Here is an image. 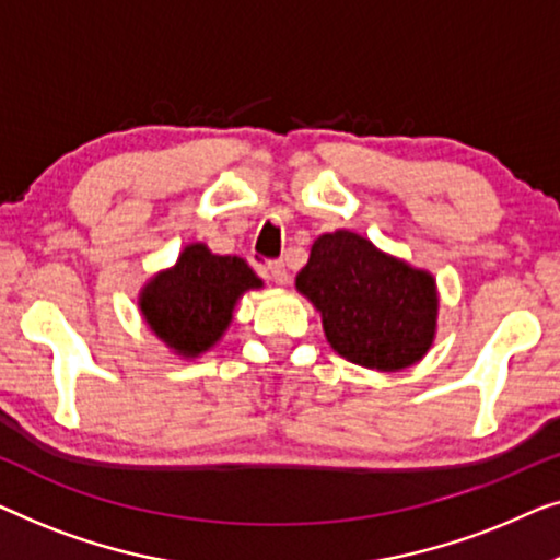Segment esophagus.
<instances>
[{"instance_id":"esophagus-1","label":"esophagus","mask_w":560,"mask_h":560,"mask_svg":"<svg viewBox=\"0 0 560 560\" xmlns=\"http://www.w3.org/2000/svg\"><path fill=\"white\" fill-rule=\"evenodd\" d=\"M266 277H269L271 281H277L279 287H287L289 283V271L281 261H271L269 266H266Z\"/></svg>"}]
</instances>
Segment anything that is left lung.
<instances>
[{
	"mask_svg": "<svg viewBox=\"0 0 560 560\" xmlns=\"http://www.w3.org/2000/svg\"><path fill=\"white\" fill-rule=\"evenodd\" d=\"M296 291L322 317L327 342L355 365L396 373L423 360L436 337L434 273L385 254L352 231L314 241Z\"/></svg>",
	"mask_w": 560,
	"mask_h": 560,
	"instance_id": "8db88e82",
	"label": "left lung"
}]
</instances>
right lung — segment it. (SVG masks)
Wrapping results in <instances>:
<instances>
[{
  "label": "right lung",
  "instance_id": "right-lung-1",
  "mask_svg": "<svg viewBox=\"0 0 560 560\" xmlns=\"http://www.w3.org/2000/svg\"><path fill=\"white\" fill-rule=\"evenodd\" d=\"M264 281L238 256H218L205 243L179 250L139 291V312L170 352L195 360L223 340L238 299Z\"/></svg>",
  "mask_w": 560,
  "mask_h": 560
}]
</instances>
